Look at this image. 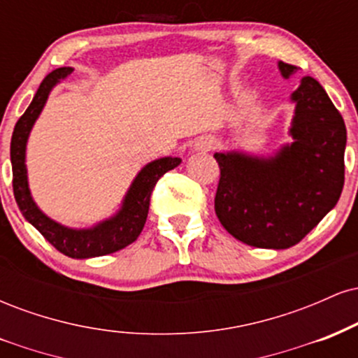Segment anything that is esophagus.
I'll return each mask as SVG.
<instances>
[{
	"instance_id": "1",
	"label": "esophagus",
	"mask_w": 358,
	"mask_h": 358,
	"mask_svg": "<svg viewBox=\"0 0 358 358\" xmlns=\"http://www.w3.org/2000/svg\"><path fill=\"white\" fill-rule=\"evenodd\" d=\"M215 146H217V139L215 138L202 136V138L196 139L195 145H193V150H195V151H210Z\"/></svg>"
}]
</instances>
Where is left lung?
I'll use <instances>...</instances> for the list:
<instances>
[{
	"label": "left lung",
	"mask_w": 358,
	"mask_h": 358,
	"mask_svg": "<svg viewBox=\"0 0 358 358\" xmlns=\"http://www.w3.org/2000/svg\"><path fill=\"white\" fill-rule=\"evenodd\" d=\"M285 79L298 67L278 62ZM289 136L273 155L239 150L213 155L220 166L215 213L231 236L262 249L298 244L342 195L347 146L343 117L313 77L291 94Z\"/></svg>",
	"instance_id": "8db88e82"
}]
</instances>
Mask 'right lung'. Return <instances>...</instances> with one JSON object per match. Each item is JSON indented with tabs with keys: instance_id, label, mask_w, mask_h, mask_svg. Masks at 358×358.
Masks as SVG:
<instances>
[{
	"instance_id": "obj_1",
	"label": "right lung",
	"mask_w": 358,
	"mask_h": 358,
	"mask_svg": "<svg viewBox=\"0 0 358 358\" xmlns=\"http://www.w3.org/2000/svg\"><path fill=\"white\" fill-rule=\"evenodd\" d=\"M72 72V67H60L48 73L36 90L31 104L16 122L10 146L11 168H13V193L24 219L30 222L53 248L72 259H90L117 252L138 239L146 224L150 196L156 182L166 171L178 166L182 159L175 158V156H165V158L153 159L143 166L127 188L119 210L108 219L97 222L92 227H67V225L50 219L47 213L40 210L31 196L27 171V143L31 127L42 113L43 106L47 104L52 89L64 79H67Z\"/></svg>"
}]
</instances>
